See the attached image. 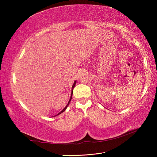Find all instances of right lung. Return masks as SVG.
I'll list each match as a JSON object with an SVG mask.
<instances>
[{
  "instance_id": "obj_1",
  "label": "right lung",
  "mask_w": 157,
  "mask_h": 157,
  "mask_svg": "<svg viewBox=\"0 0 157 157\" xmlns=\"http://www.w3.org/2000/svg\"><path fill=\"white\" fill-rule=\"evenodd\" d=\"M76 82H77V81H75L74 82V84H73V86H72V92H71V98H70V99H69V102H68V103L67 104V105L65 106V107L63 109L62 111H61V112H59L58 115H56V116H57V115H59V114H61V113H62L63 112H64L65 110H66V109H67V107H68V105H69V103H70V101H71V99H72V96H73V88H74V87H75V84H76Z\"/></svg>"
}]
</instances>
